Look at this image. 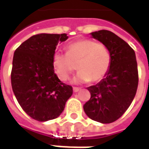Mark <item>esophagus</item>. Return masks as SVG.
I'll use <instances>...</instances> for the list:
<instances>
[{
  "label": "esophagus",
  "mask_w": 149,
  "mask_h": 149,
  "mask_svg": "<svg viewBox=\"0 0 149 149\" xmlns=\"http://www.w3.org/2000/svg\"><path fill=\"white\" fill-rule=\"evenodd\" d=\"M73 90H74V92H75V93H76V92H78L79 90H80V88H78V87H74V88H73Z\"/></svg>",
  "instance_id": "34e87169"
}]
</instances>
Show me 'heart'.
I'll use <instances>...</instances> for the list:
<instances>
[{"label": "heart", "instance_id": "heart-1", "mask_svg": "<svg viewBox=\"0 0 149 149\" xmlns=\"http://www.w3.org/2000/svg\"><path fill=\"white\" fill-rule=\"evenodd\" d=\"M112 63L110 49L92 40H80L69 44L66 53L56 52L52 64L55 74L62 81L69 79L76 66L79 73L73 79L76 84L98 82L104 78Z\"/></svg>", "mask_w": 149, "mask_h": 149}]
</instances>
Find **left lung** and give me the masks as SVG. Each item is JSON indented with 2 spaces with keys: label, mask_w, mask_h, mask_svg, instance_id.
<instances>
[{
  "label": "left lung",
  "mask_w": 149,
  "mask_h": 149,
  "mask_svg": "<svg viewBox=\"0 0 149 149\" xmlns=\"http://www.w3.org/2000/svg\"><path fill=\"white\" fill-rule=\"evenodd\" d=\"M90 35L110 49L112 63L104 78L87 88L91 97L84 110L95 121L110 123L123 115L134 99L139 84L136 55L129 44L109 31Z\"/></svg>",
  "instance_id": "1"
}]
</instances>
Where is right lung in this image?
<instances>
[{
    "label": "right lung",
    "mask_w": 149,
    "mask_h": 149,
    "mask_svg": "<svg viewBox=\"0 0 149 149\" xmlns=\"http://www.w3.org/2000/svg\"><path fill=\"white\" fill-rule=\"evenodd\" d=\"M66 34L33 36L15 49L11 86L20 107L32 118L45 122L59 117L73 94L70 85L60 81L52 64L59 42Z\"/></svg>",
    "instance_id": "add662e5"
}]
</instances>
